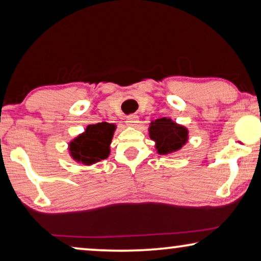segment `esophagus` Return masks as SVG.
Masks as SVG:
<instances>
[{
  "instance_id": "34e87169",
  "label": "esophagus",
  "mask_w": 261,
  "mask_h": 261,
  "mask_svg": "<svg viewBox=\"0 0 261 261\" xmlns=\"http://www.w3.org/2000/svg\"><path fill=\"white\" fill-rule=\"evenodd\" d=\"M139 122V117L137 115H134V114H132V115H128L127 119H126V123L128 124V126H137Z\"/></svg>"
}]
</instances>
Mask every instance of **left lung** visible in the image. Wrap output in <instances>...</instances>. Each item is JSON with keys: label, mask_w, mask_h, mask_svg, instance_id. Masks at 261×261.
Instances as JSON below:
<instances>
[{"label": "left lung", "mask_w": 261, "mask_h": 261, "mask_svg": "<svg viewBox=\"0 0 261 261\" xmlns=\"http://www.w3.org/2000/svg\"><path fill=\"white\" fill-rule=\"evenodd\" d=\"M149 138L155 141L159 154H169L178 151L188 141V129L171 119L163 117L152 122Z\"/></svg>", "instance_id": "left-lung-1"}]
</instances>
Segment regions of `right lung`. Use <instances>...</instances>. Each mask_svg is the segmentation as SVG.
Segmentation results:
<instances>
[{
    "label": "right lung",
    "mask_w": 261,
    "mask_h": 261,
    "mask_svg": "<svg viewBox=\"0 0 261 261\" xmlns=\"http://www.w3.org/2000/svg\"><path fill=\"white\" fill-rule=\"evenodd\" d=\"M115 124L99 122L90 124L83 134L78 135L70 144L72 158L85 165L97 163L109 155V145L112 142Z\"/></svg>",
    "instance_id": "right-lung-1"
}]
</instances>
